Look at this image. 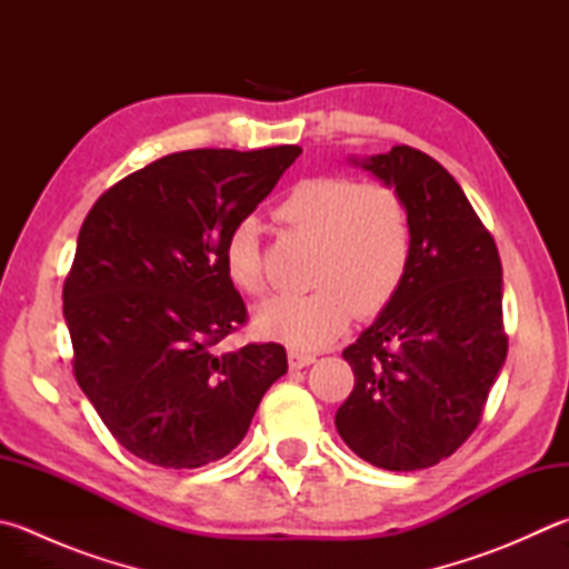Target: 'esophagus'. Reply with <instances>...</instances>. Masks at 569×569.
<instances>
[{
  "label": "esophagus",
  "instance_id": "34e87169",
  "mask_svg": "<svg viewBox=\"0 0 569 569\" xmlns=\"http://www.w3.org/2000/svg\"><path fill=\"white\" fill-rule=\"evenodd\" d=\"M287 359H289V369H305V367H309V363L317 361L315 353H305V351H297V349L289 351Z\"/></svg>",
  "mask_w": 569,
  "mask_h": 569
}]
</instances>
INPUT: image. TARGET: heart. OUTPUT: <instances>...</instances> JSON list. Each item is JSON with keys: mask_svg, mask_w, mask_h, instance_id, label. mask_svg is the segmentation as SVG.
I'll use <instances>...</instances> for the list:
<instances>
[{"mask_svg": "<svg viewBox=\"0 0 569 569\" xmlns=\"http://www.w3.org/2000/svg\"><path fill=\"white\" fill-rule=\"evenodd\" d=\"M274 220L315 240L305 295H274L254 307L252 325L292 349L335 341L353 312L377 315L399 292L413 257V220L403 196L349 176L302 178L277 202ZM228 280L248 295L264 289L260 228L234 224L222 248Z\"/></svg>", "mask_w": 569, "mask_h": 569, "instance_id": "b5f03b06", "label": "heart"}]
</instances>
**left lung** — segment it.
Returning <instances> with one entry per match:
<instances>
[{
	"mask_svg": "<svg viewBox=\"0 0 569 569\" xmlns=\"http://www.w3.org/2000/svg\"><path fill=\"white\" fill-rule=\"evenodd\" d=\"M403 196L413 257L399 292L345 349L353 391L337 431L367 463L421 470L476 431L506 363L496 240L448 170L411 146L351 158Z\"/></svg>",
	"mask_w": 569,
	"mask_h": 569,
	"instance_id": "left-lung-1",
	"label": "left lung"
}]
</instances>
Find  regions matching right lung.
I'll return each mask as SVG.
<instances>
[{
  "instance_id": "obj_1",
  "label": "right lung",
  "mask_w": 569,
  "mask_h": 569,
  "mask_svg": "<svg viewBox=\"0 0 569 569\" xmlns=\"http://www.w3.org/2000/svg\"><path fill=\"white\" fill-rule=\"evenodd\" d=\"M299 153H170L118 180L81 224L63 282L73 377L116 441L146 463L180 470L228 456L287 371L274 341L212 347L248 321L224 274V238Z\"/></svg>"
}]
</instances>
